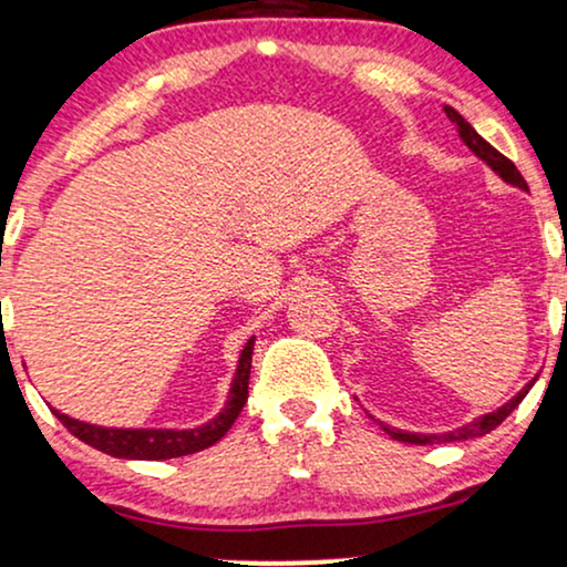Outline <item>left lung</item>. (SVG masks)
I'll return each instance as SVG.
<instances>
[{
    "label": "left lung",
    "instance_id": "obj_1",
    "mask_svg": "<svg viewBox=\"0 0 567 567\" xmlns=\"http://www.w3.org/2000/svg\"><path fill=\"white\" fill-rule=\"evenodd\" d=\"M444 113H446V117H450V121H452L454 125H457L460 138H463V142L467 144V150H471L473 155L484 159V163H486L488 167H492V171L497 173V176H499L502 181H507V184H513V186H518V188H526V192H528V184H526V181H523L520 171H518V167H515L513 159H507L505 155H502V152L494 150V146L488 144L486 138H481V136L476 134V128H473V125L467 123L465 117L457 113V110L444 107ZM530 386H534V381H530L528 386L523 389V391H518V396H513V400H509L507 404H502V408H499L497 412H488V415L478 417V421L467 423V425H463V429H457V431H452V433H442V436H425V433L396 431V429H389V425H383V423H381V429L386 431L391 439H396V442H404V444H444V442H460V439L484 436V433L497 429V425H499L502 421H505L509 412L518 408V404L523 402V396L528 394Z\"/></svg>",
    "mask_w": 567,
    "mask_h": 567
}]
</instances>
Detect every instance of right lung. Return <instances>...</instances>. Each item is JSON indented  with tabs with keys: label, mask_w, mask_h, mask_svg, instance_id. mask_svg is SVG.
<instances>
[{
	"label": "right lung",
	"mask_w": 567,
	"mask_h": 567,
	"mask_svg": "<svg viewBox=\"0 0 567 567\" xmlns=\"http://www.w3.org/2000/svg\"><path fill=\"white\" fill-rule=\"evenodd\" d=\"M251 349H255V339L247 341V347L241 349L239 370L234 375V386H230V396L226 410L218 417L202 425V429H188V431H167V429H102V425H91L83 421H73V417L62 415V412L52 410L58 415V421L65 429L79 436L81 442H86L94 450L104 454H113V457L125 460H171V457H184V454H194L199 450H207L215 442H220L226 436L230 425L249 396V370H251Z\"/></svg>",
	"instance_id": "right-lung-1"
}]
</instances>
